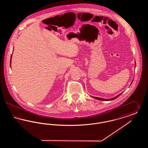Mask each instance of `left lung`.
Returning <instances> with one entry per match:
<instances>
[{
  "instance_id": "left-lung-1",
  "label": "left lung",
  "mask_w": 148,
  "mask_h": 148,
  "mask_svg": "<svg viewBox=\"0 0 148 148\" xmlns=\"http://www.w3.org/2000/svg\"><path fill=\"white\" fill-rule=\"evenodd\" d=\"M135 66H136V63H135ZM133 82V80L131 84H132ZM121 93H122V92H121ZM121 94H120L119 95H118L117 96H116L115 97H114V98H113L112 99H103L101 98H98V97H92V98H94L97 99H98V100H103V101H110V100H113L117 98L118 97H119Z\"/></svg>"
}]
</instances>
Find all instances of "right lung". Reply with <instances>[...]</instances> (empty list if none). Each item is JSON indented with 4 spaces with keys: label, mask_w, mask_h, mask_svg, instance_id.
I'll return each mask as SVG.
<instances>
[{
    "label": "right lung",
    "mask_w": 148,
    "mask_h": 148,
    "mask_svg": "<svg viewBox=\"0 0 148 148\" xmlns=\"http://www.w3.org/2000/svg\"><path fill=\"white\" fill-rule=\"evenodd\" d=\"M13 54V53H12ZM12 55L13 54H12V56H11V58H10V66H11V63H12Z\"/></svg>",
    "instance_id": "right-lung-1"
}]
</instances>
